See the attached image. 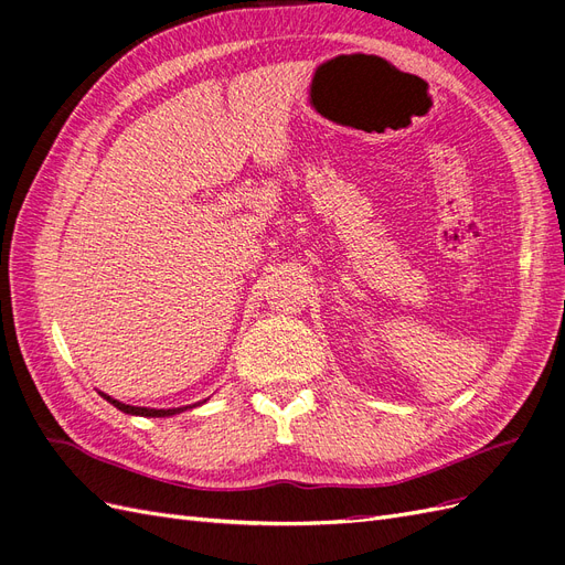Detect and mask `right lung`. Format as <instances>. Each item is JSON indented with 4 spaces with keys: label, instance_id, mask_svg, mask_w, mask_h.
Wrapping results in <instances>:
<instances>
[{
    "label": "right lung",
    "instance_id": "obj_1",
    "mask_svg": "<svg viewBox=\"0 0 565 565\" xmlns=\"http://www.w3.org/2000/svg\"><path fill=\"white\" fill-rule=\"evenodd\" d=\"M100 393V391H98ZM100 396H104L110 405H115L117 409H122V413H127V415H139V417H172V415H179V413H183V409H188V407H198L200 403H195V405H185V407H169V409H156V407H136V405H127V403H119V401H115V398H110L108 393H100ZM204 403V401H202Z\"/></svg>",
    "mask_w": 565,
    "mask_h": 565
}]
</instances>
